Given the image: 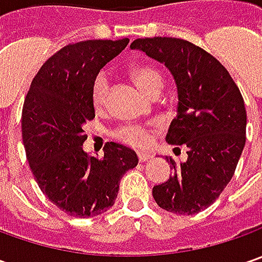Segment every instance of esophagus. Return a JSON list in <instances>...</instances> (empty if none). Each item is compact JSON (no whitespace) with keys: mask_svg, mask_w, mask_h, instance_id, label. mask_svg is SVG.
Here are the masks:
<instances>
[{"mask_svg":"<svg viewBox=\"0 0 262 262\" xmlns=\"http://www.w3.org/2000/svg\"><path fill=\"white\" fill-rule=\"evenodd\" d=\"M137 156H138V160H140L141 163H144V162H147L148 159H151V156H150V155L143 153V151H138V153H137Z\"/></svg>","mask_w":262,"mask_h":262,"instance_id":"esophagus-1","label":"esophagus"}]
</instances>
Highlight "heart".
Returning <instances> with one entry per match:
<instances>
[{
	"instance_id": "1",
	"label": "heart",
	"mask_w": 262,
	"mask_h": 262,
	"mask_svg": "<svg viewBox=\"0 0 262 262\" xmlns=\"http://www.w3.org/2000/svg\"><path fill=\"white\" fill-rule=\"evenodd\" d=\"M131 76L146 95H159L163 89V76L160 71L151 66H138L131 70ZM109 93V77L105 71L97 73L92 81L90 87V99L95 107H102L106 103ZM114 136L119 141H124L125 144L134 147L146 146L150 140V131L141 125H121L114 131Z\"/></svg>"
}]
</instances>
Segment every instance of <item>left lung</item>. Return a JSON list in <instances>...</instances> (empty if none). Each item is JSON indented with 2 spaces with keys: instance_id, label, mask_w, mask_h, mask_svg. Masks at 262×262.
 <instances>
[{
  "instance_id": "left-lung-1",
  "label": "left lung",
  "mask_w": 262,
  "mask_h": 262,
  "mask_svg": "<svg viewBox=\"0 0 262 262\" xmlns=\"http://www.w3.org/2000/svg\"><path fill=\"white\" fill-rule=\"evenodd\" d=\"M131 49L165 64L175 78L178 114L166 141L186 146L188 155L179 165L167 157L173 175L153 188V198L166 211L195 214L216 201L235 173L247 140L244 97L226 68L188 40L144 37Z\"/></svg>"
}]
</instances>
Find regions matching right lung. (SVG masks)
Masks as SVG:
<instances>
[{"label":"right lung","instance_id":"obj_1","mask_svg":"<svg viewBox=\"0 0 262 262\" xmlns=\"http://www.w3.org/2000/svg\"><path fill=\"white\" fill-rule=\"evenodd\" d=\"M128 42L99 39L64 46L40 67L25 99L21 136L29 166L49 201L73 217H95L111 208L121 178L138 163L134 150L114 141L99 159L83 150V126L95 118L92 81Z\"/></svg>","mask_w":262,"mask_h":262}]
</instances>
